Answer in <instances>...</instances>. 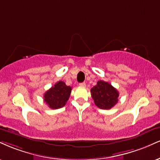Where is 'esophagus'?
Returning a JSON list of instances; mask_svg holds the SVG:
<instances>
[{"instance_id":"esophagus-1","label":"esophagus","mask_w":160,"mask_h":160,"mask_svg":"<svg viewBox=\"0 0 160 160\" xmlns=\"http://www.w3.org/2000/svg\"><path fill=\"white\" fill-rule=\"evenodd\" d=\"M80 86H82V87H85L86 86V82H80Z\"/></svg>"}]
</instances>
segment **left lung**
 I'll list each match as a JSON object with an SVG mask.
<instances>
[{
  "label": "left lung",
  "instance_id": "obj_1",
  "mask_svg": "<svg viewBox=\"0 0 160 160\" xmlns=\"http://www.w3.org/2000/svg\"><path fill=\"white\" fill-rule=\"evenodd\" d=\"M92 98L100 109H109L118 103L119 93L109 82L99 80L91 89Z\"/></svg>",
  "mask_w": 160,
  "mask_h": 160
}]
</instances>
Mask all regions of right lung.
Returning a JSON list of instances; mask_svg holds the SVG:
<instances>
[{
    "mask_svg": "<svg viewBox=\"0 0 160 160\" xmlns=\"http://www.w3.org/2000/svg\"><path fill=\"white\" fill-rule=\"evenodd\" d=\"M72 87L66 86L63 81L56 82L44 95V101L50 108L59 109L63 107L70 97Z\"/></svg>",
    "mask_w": 160,
    "mask_h": 160,
    "instance_id": "1",
    "label": "right lung"
}]
</instances>
